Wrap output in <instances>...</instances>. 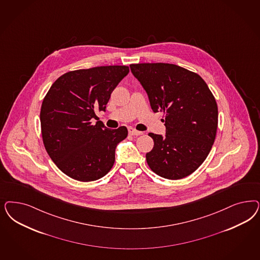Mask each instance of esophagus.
Listing matches in <instances>:
<instances>
[{"mask_svg": "<svg viewBox=\"0 0 260 260\" xmlns=\"http://www.w3.org/2000/svg\"><path fill=\"white\" fill-rule=\"evenodd\" d=\"M128 132H129V134L132 135V136H140V135L143 134V132H140V131L136 130L134 128H132V127L128 128Z\"/></svg>", "mask_w": 260, "mask_h": 260, "instance_id": "1", "label": "esophagus"}]
</instances>
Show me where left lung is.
I'll return each mask as SVG.
<instances>
[{"label":"left lung","instance_id":"left-lung-1","mask_svg":"<svg viewBox=\"0 0 260 260\" xmlns=\"http://www.w3.org/2000/svg\"><path fill=\"white\" fill-rule=\"evenodd\" d=\"M148 94L153 112H164L166 136L149 133L153 149L146 161L157 175L179 180L208 157L218 125L216 101L201 76L168 63L131 64Z\"/></svg>","mask_w":260,"mask_h":260}]
</instances>
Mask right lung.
Masks as SVG:
<instances>
[{
    "mask_svg": "<svg viewBox=\"0 0 260 260\" xmlns=\"http://www.w3.org/2000/svg\"><path fill=\"white\" fill-rule=\"evenodd\" d=\"M129 73L127 66H101L64 74L44 98L40 112L43 143L50 159L66 175L80 182L105 176L115 162L125 126L111 130L98 119L111 92Z\"/></svg>",
    "mask_w": 260,
    "mask_h": 260,
    "instance_id": "right-lung-1",
    "label": "right lung"
}]
</instances>
